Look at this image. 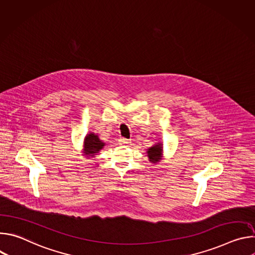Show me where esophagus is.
I'll list each match as a JSON object with an SVG mask.
<instances>
[{
    "label": "esophagus",
    "instance_id": "esophagus-1",
    "mask_svg": "<svg viewBox=\"0 0 255 255\" xmlns=\"http://www.w3.org/2000/svg\"><path fill=\"white\" fill-rule=\"evenodd\" d=\"M119 142H120L121 144H129V143H131V140L126 139V138H120Z\"/></svg>",
    "mask_w": 255,
    "mask_h": 255
}]
</instances>
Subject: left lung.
Returning <instances> with one entry per match:
<instances>
[{
	"label": "left lung",
	"mask_w": 255,
	"mask_h": 255,
	"mask_svg": "<svg viewBox=\"0 0 255 255\" xmlns=\"http://www.w3.org/2000/svg\"><path fill=\"white\" fill-rule=\"evenodd\" d=\"M146 154H147L146 156L148 157V160L151 163L153 164L158 163L163 157V144L161 142H157L153 144L151 147L147 149Z\"/></svg>",
	"instance_id": "left-lung-1"
}]
</instances>
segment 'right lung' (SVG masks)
<instances>
[{"label": "right lung", "mask_w": 255, "mask_h": 255, "mask_svg": "<svg viewBox=\"0 0 255 255\" xmlns=\"http://www.w3.org/2000/svg\"><path fill=\"white\" fill-rule=\"evenodd\" d=\"M106 143L99 138V135L90 132L84 138V149L83 155L86 158H94L104 148Z\"/></svg>", "instance_id": "1"}]
</instances>
